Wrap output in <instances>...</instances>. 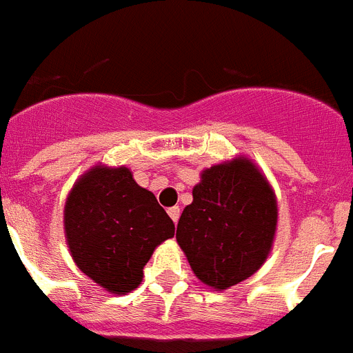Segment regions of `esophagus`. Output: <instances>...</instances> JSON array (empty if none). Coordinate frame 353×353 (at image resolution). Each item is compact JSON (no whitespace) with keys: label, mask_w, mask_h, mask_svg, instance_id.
<instances>
[{"label":"esophagus","mask_w":353,"mask_h":353,"mask_svg":"<svg viewBox=\"0 0 353 353\" xmlns=\"http://www.w3.org/2000/svg\"><path fill=\"white\" fill-rule=\"evenodd\" d=\"M168 215H170L171 221H173V223L176 224V223H179V219H180V208L179 207L168 208Z\"/></svg>","instance_id":"1"}]
</instances>
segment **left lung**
Listing matches in <instances>:
<instances>
[{"label": "left lung", "instance_id": "1", "mask_svg": "<svg viewBox=\"0 0 353 353\" xmlns=\"http://www.w3.org/2000/svg\"><path fill=\"white\" fill-rule=\"evenodd\" d=\"M276 230V192L260 168L239 155L201 171L176 242L199 281L223 292L267 261Z\"/></svg>", "mask_w": 353, "mask_h": 353}]
</instances>
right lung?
Here are the masks:
<instances>
[{
  "label": "right lung",
  "instance_id": "obj_1",
  "mask_svg": "<svg viewBox=\"0 0 353 353\" xmlns=\"http://www.w3.org/2000/svg\"><path fill=\"white\" fill-rule=\"evenodd\" d=\"M63 228L77 269L114 295L138 288L155 248L174 235L154 192L138 185L129 168L105 164L84 171L72 185Z\"/></svg>",
  "mask_w": 353,
  "mask_h": 353
}]
</instances>
